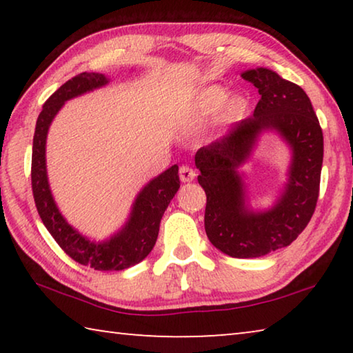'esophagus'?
Wrapping results in <instances>:
<instances>
[{
	"mask_svg": "<svg viewBox=\"0 0 353 353\" xmlns=\"http://www.w3.org/2000/svg\"><path fill=\"white\" fill-rule=\"evenodd\" d=\"M179 176H181L182 182H191L196 177V171L193 168H190V166L183 165L181 166V170H179Z\"/></svg>",
	"mask_w": 353,
	"mask_h": 353,
	"instance_id": "1",
	"label": "esophagus"
}]
</instances>
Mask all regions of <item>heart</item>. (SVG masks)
<instances>
[{
    "label": "heart",
    "mask_w": 353,
    "mask_h": 353,
    "mask_svg": "<svg viewBox=\"0 0 353 353\" xmlns=\"http://www.w3.org/2000/svg\"><path fill=\"white\" fill-rule=\"evenodd\" d=\"M227 98V92L221 85H210L202 90L194 101V112L198 115H212L219 109V119L224 123L234 121L246 110V99L240 94Z\"/></svg>",
    "instance_id": "heart-1"
}]
</instances>
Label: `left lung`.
<instances>
[{
    "label": "left lung",
    "instance_id": "8db88e82",
    "mask_svg": "<svg viewBox=\"0 0 353 353\" xmlns=\"http://www.w3.org/2000/svg\"><path fill=\"white\" fill-rule=\"evenodd\" d=\"M244 81L261 98L254 115L241 119L212 145L201 148L194 162L207 194L205 232L210 243L234 259H255L286 248L312 219L319 196L324 137L312 101L301 87L268 68L248 70ZM276 130L293 151L289 182L272 209L252 212L237 168L248 158L258 135Z\"/></svg>",
    "mask_w": 353,
    "mask_h": 353
}]
</instances>
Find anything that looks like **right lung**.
<instances>
[{"label":"right lung","mask_w":353,"mask_h":353,"mask_svg":"<svg viewBox=\"0 0 353 353\" xmlns=\"http://www.w3.org/2000/svg\"><path fill=\"white\" fill-rule=\"evenodd\" d=\"M107 82L109 79L101 73H81L71 77L46 99L35 124L31 182L40 218L65 254L79 265L93 268L97 271H121L145 260L152 250L159 236L160 221L181 187L179 166H171L160 176L154 177L140 191L126 225L118 234L110 240L94 243L71 227L59 212L48 183L45 159L48 129L65 101L104 87Z\"/></svg>","instance_id":"obj_1"}]
</instances>
